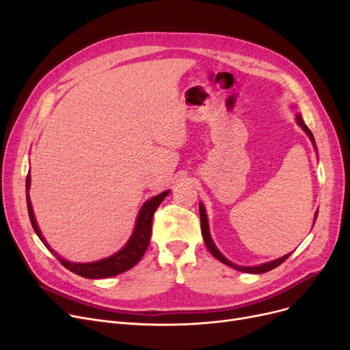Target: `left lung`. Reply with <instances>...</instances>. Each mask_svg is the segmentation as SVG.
<instances>
[{
	"mask_svg": "<svg viewBox=\"0 0 350 350\" xmlns=\"http://www.w3.org/2000/svg\"><path fill=\"white\" fill-rule=\"evenodd\" d=\"M295 120H297L298 126H299V127L302 129V131H304V132L308 135V137L310 139L312 144H314L315 150H317V143H315V137H314V135H312V132L309 131V127L305 124V122H304V119H302V116H301L299 113H297V115H295ZM317 153H318V150H317ZM317 217H318V210H317V213H315L314 224H312V226H315ZM200 219H201V234H203L204 243H206V245H207L208 251L213 254L214 258H217L218 261H221L223 264H226V265H228V267H231V268H234V269H237V271L247 272V273H264V272H268V271H271V269H273V268H277L278 265H281V264H282V262H284V261L288 258V256L291 255V252H289V254H286V255L281 256V258H277V260L269 261V262H264V264H260V265H251V267L237 265V264L231 262L228 258H226V256H224L221 252H219V250L215 247V244H214V241H213V238H211V234H210V227H208V217H207V213H206V207H204V204H203V203H200Z\"/></svg>",
	"mask_w": 350,
	"mask_h": 350,
	"instance_id": "left-lung-1",
	"label": "left lung"
}]
</instances>
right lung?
Instances as JSON below:
<instances>
[{"label": "right lung", "mask_w": 350, "mask_h": 350, "mask_svg": "<svg viewBox=\"0 0 350 350\" xmlns=\"http://www.w3.org/2000/svg\"><path fill=\"white\" fill-rule=\"evenodd\" d=\"M27 206H28V214H29V219L32 228L35 230L36 235L40 237V240L44 243V245L58 258V261L69 271H72L73 273L81 275L83 278H89V280H99V278H109V277H115V275H119L127 269H131L132 267H135L140 260L143 254L146 252L147 247H149L150 243V235H152V219H153V214L156 211V208L160 206L161 201L165 198V196H169L170 190H165L154 197H152L150 200H147L146 203L142 206L137 218H136V224H135V230L129 238V241L124 244L123 248H120L118 252H115L113 255L106 256L103 260L95 261V262H70L64 260L62 256L55 252L53 250H51V247L48 245L46 240L44 238L38 224H36V219L33 215V210H32V204H31V198H29V187H31V176L28 173L27 176Z\"/></svg>", "instance_id": "obj_1"}]
</instances>
